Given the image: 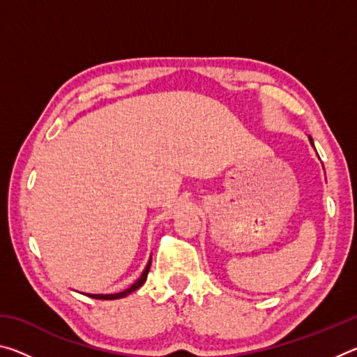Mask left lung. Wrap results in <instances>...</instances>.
I'll use <instances>...</instances> for the list:
<instances>
[{
  "label": "left lung",
  "instance_id": "left-lung-1",
  "mask_svg": "<svg viewBox=\"0 0 357 357\" xmlns=\"http://www.w3.org/2000/svg\"><path fill=\"white\" fill-rule=\"evenodd\" d=\"M310 143H312V144H313V142H312V138H310Z\"/></svg>",
  "mask_w": 357,
  "mask_h": 357
}]
</instances>
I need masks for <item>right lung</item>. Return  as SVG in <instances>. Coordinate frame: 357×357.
Wrapping results in <instances>:
<instances>
[{
	"mask_svg": "<svg viewBox=\"0 0 357 357\" xmlns=\"http://www.w3.org/2000/svg\"><path fill=\"white\" fill-rule=\"evenodd\" d=\"M149 268H151V259L146 264V268H144L143 274L140 275V279H138L134 285H130L128 289H124V291L121 293H114V294H86L89 296V298H94V299H105V301H112V299H121V298H126V296L134 293L135 289L140 288L144 282H146V277H148V273H149Z\"/></svg>",
	"mask_w": 357,
	"mask_h": 357,
	"instance_id": "right-lung-1",
	"label": "right lung"
}]
</instances>
